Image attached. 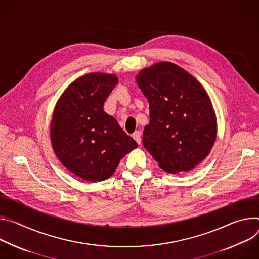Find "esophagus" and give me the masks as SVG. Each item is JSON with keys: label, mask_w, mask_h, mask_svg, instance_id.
<instances>
[{"label": "esophagus", "mask_w": 259, "mask_h": 259, "mask_svg": "<svg viewBox=\"0 0 259 259\" xmlns=\"http://www.w3.org/2000/svg\"><path fill=\"white\" fill-rule=\"evenodd\" d=\"M133 138L135 139V141L138 143V144L140 145L142 143V137H141V133L140 132H135L133 134Z\"/></svg>", "instance_id": "obj_1"}]
</instances>
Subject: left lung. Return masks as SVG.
<instances>
[{"label": "left lung", "instance_id": "1", "mask_svg": "<svg viewBox=\"0 0 259 259\" xmlns=\"http://www.w3.org/2000/svg\"><path fill=\"white\" fill-rule=\"evenodd\" d=\"M136 82L150 110L143 145L166 173L193 169L208 156L217 136L216 114L206 90L170 62L141 70Z\"/></svg>", "mask_w": 259, "mask_h": 259}]
</instances>
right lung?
<instances>
[{
  "mask_svg": "<svg viewBox=\"0 0 259 259\" xmlns=\"http://www.w3.org/2000/svg\"><path fill=\"white\" fill-rule=\"evenodd\" d=\"M117 83L114 74H85L68 86L54 107L50 123L53 151L82 180L108 179L120 159L138 147L104 111V103Z\"/></svg>",
  "mask_w": 259,
  "mask_h": 259,
  "instance_id": "add662e5",
  "label": "right lung"
}]
</instances>
